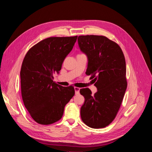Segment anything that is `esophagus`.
<instances>
[{
  "label": "esophagus",
  "instance_id": "obj_1",
  "mask_svg": "<svg viewBox=\"0 0 152 152\" xmlns=\"http://www.w3.org/2000/svg\"><path fill=\"white\" fill-rule=\"evenodd\" d=\"M80 89V88H79V87H74V90H75V94H79Z\"/></svg>",
  "mask_w": 152,
  "mask_h": 152
}]
</instances>
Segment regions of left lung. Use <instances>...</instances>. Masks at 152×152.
Instances as JSON below:
<instances>
[{
	"label": "left lung",
	"instance_id": "8db88e82",
	"mask_svg": "<svg viewBox=\"0 0 152 152\" xmlns=\"http://www.w3.org/2000/svg\"><path fill=\"white\" fill-rule=\"evenodd\" d=\"M78 44L88 59L86 75L94 79L98 91L80 90L85 102L80 108L82 121L94 129L108 126L115 118L127 88L126 65L121 48L102 35H80Z\"/></svg>",
	"mask_w": 152,
	"mask_h": 152
}]
</instances>
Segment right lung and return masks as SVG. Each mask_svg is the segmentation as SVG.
<instances>
[{
	"mask_svg": "<svg viewBox=\"0 0 152 152\" xmlns=\"http://www.w3.org/2000/svg\"><path fill=\"white\" fill-rule=\"evenodd\" d=\"M77 36L49 37L30 48L22 63L20 77L22 99L34 120L49 125L60 120L65 105L75 94L73 87L53 81Z\"/></svg>",
	"mask_w": 152,
	"mask_h": 152,
	"instance_id": "right-lung-1",
	"label": "right lung"
}]
</instances>
